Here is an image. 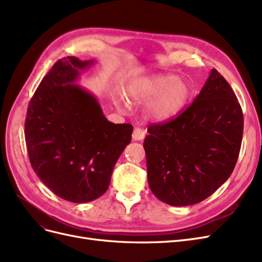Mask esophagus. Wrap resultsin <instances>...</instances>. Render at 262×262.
<instances>
[{
  "mask_svg": "<svg viewBox=\"0 0 262 262\" xmlns=\"http://www.w3.org/2000/svg\"><path fill=\"white\" fill-rule=\"evenodd\" d=\"M145 138V131L141 128H136L132 133V139L134 141H142Z\"/></svg>",
  "mask_w": 262,
  "mask_h": 262,
  "instance_id": "34e87169",
  "label": "esophagus"
}]
</instances>
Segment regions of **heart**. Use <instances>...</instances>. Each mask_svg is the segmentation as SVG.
I'll return each mask as SVG.
<instances>
[{"mask_svg":"<svg viewBox=\"0 0 262 262\" xmlns=\"http://www.w3.org/2000/svg\"><path fill=\"white\" fill-rule=\"evenodd\" d=\"M128 96L138 104H147L153 100L147 108L148 116L156 121H167L187 104L190 87L176 75H153L132 83Z\"/></svg>","mask_w":262,"mask_h":262,"instance_id":"heart-1","label":"heart"}]
</instances>
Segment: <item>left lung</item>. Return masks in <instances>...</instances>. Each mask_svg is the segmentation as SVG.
I'll list each match as a JSON object with an SVG mask.
<instances>
[{
    "instance_id": "8db88e82",
    "label": "left lung",
    "mask_w": 262,
    "mask_h": 262,
    "mask_svg": "<svg viewBox=\"0 0 262 262\" xmlns=\"http://www.w3.org/2000/svg\"><path fill=\"white\" fill-rule=\"evenodd\" d=\"M243 130L238 99L212 69L191 105L169 121L148 125L143 146L154 195L175 207L207 199L233 172Z\"/></svg>"
}]
</instances>
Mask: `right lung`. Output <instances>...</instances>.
<instances>
[{"label":"right lung","mask_w":262,"mask_h":262,"mask_svg":"<svg viewBox=\"0 0 262 262\" xmlns=\"http://www.w3.org/2000/svg\"><path fill=\"white\" fill-rule=\"evenodd\" d=\"M93 60H58L31 97L25 140L31 167L51 191L85 203L104 194L133 126L115 124L97 99L74 82Z\"/></svg>","instance_id":"1"}]
</instances>
